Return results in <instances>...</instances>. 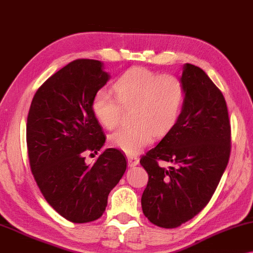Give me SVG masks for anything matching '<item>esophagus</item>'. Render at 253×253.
Segmentation results:
<instances>
[{
	"instance_id": "obj_1",
	"label": "esophagus",
	"mask_w": 253,
	"mask_h": 253,
	"mask_svg": "<svg viewBox=\"0 0 253 253\" xmlns=\"http://www.w3.org/2000/svg\"><path fill=\"white\" fill-rule=\"evenodd\" d=\"M127 164L130 167L137 166L139 164V158L137 156H133V155H129L127 156Z\"/></svg>"
}]
</instances>
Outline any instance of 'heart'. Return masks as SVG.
I'll return each mask as SVG.
<instances>
[{"instance_id":"1","label":"heart","mask_w":253,"mask_h":253,"mask_svg":"<svg viewBox=\"0 0 253 253\" xmlns=\"http://www.w3.org/2000/svg\"><path fill=\"white\" fill-rule=\"evenodd\" d=\"M118 99L107 90L94 96L91 108L99 123L113 130L121 122L122 107H132V126L111 137L115 147L126 154H139L175 126L184 99V87L173 75H157L145 68H132L113 84Z\"/></svg>"}]
</instances>
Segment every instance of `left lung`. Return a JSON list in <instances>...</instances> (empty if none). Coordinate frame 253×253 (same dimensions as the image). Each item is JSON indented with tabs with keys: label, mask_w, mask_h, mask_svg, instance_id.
I'll return each instance as SVG.
<instances>
[{
	"label": "left lung",
	"mask_w": 253,
	"mask_h": 253,
	"mask_svg": "<svg viewBox=\"0 0 253 253\" xmlns=\"http://www.w3.org/2000/svg\"><path fill=\"white\" fill-rule=\"evenodd\" d=\"M180 80L184 99L175 126L140 159L149 176L142 211L164 228L180 226L207 206L231 154V124L221 91L203 69L189 63ZM159 161L172 165L165 168Z\"/></svg>",
	"instance_id": "left-lung-1"
}]
</instances>
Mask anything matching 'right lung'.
I'll return each mask as SVG.
<instances>
[{
    "instance_id": "right-lung-1",
    "label": "right lung",
    "mask_w": 253,
    "mask_h": 253,
    "mask_svg": "<svg viewBox=\"0 0 253 253\" xmlns=\"http://www.w3.org/2000/svg\"><path fill=\"white\" fill-rule=\"evenodd\" d=\"M108 79L100 61H72L42 84L30 105L32 173L46 201L72 223L98 219L126 169V157L115 148L100 154L92 166L84 162V154H97L105 143L91 103Z\"/></svg>"
}]
</instances>
